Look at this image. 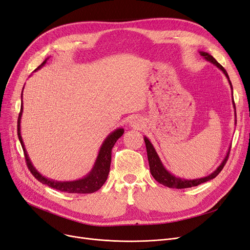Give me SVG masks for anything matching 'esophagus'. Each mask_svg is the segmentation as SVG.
<instances>
[{
	"mask_svg": "<svg viewBox=\"0 0 250 250\" xmlns=\"http://www.w3.org/2000/svg\"><path fill=\"white\" fill-rule=\"evenodd\" d=\"M129 125H130L133 128L139 129L143 125L141 118L140 117H133V118H131L130 121H129Z\"/></svg>",
	"mask_w": 250,
	"mask_h": 250,
	"instance_id": "esophagus-1",
	"label": "esophagus"
}]
</instances>
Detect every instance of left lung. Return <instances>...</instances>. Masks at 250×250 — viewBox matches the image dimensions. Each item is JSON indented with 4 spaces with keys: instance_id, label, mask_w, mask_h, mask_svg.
<instances>
[{
    "instance_id": "1",
    "label": "left lung",
    "mask_w": 250,
    "mask_h": 250,
    "mask_svg": "<svg viewBox=\"0 0 250 250\" xmlns=\"http://www.w3.org/2000/svg\"><path fill=\"white\" fill-rule=\"evenodd\" d=\"M201 56H203L207 61L211 62L212 64H214L215 66H217L219 69L225 73V75L228 77V81H229V83L230 85V89L231 91H233V85H231V83L229 81V74L227 72V70L223 68L216 60H215L211 55H209L208 53H205V51H200ZM234 99V98H233ZM233 104H234V108L236 109V106H235V102L233 101ZM236 124H237V121H236ZM145 140V144H146V149H147V154H148V160H149V166H150V171L152 176L154 177V179L157 181V182H159L160 184L165 185L168 188H177V189H182V188H189V187H193V186H197L200 185L202 183H205V182H208V181L214 179L215 177H216L221 169L223 168V167L226 166V163L229 159V151H230V148L229 150L228 151L227 153V156L225 157V159H223V161L221 162V165L215 169L213 173L207 177H204V178H200V179H194V180H186V179H182V178H178L174 175H171L170 173H168V171L166 169V167H163L162 162L158 156V154L156 153V151H155L153 145L150 143V141L147 139V137H144Z\"/></svg>"
}]
</instances>
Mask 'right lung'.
<instances>
[{"mask_svg": "<svg viewBox=\"0 0 250 250\" xmlns=\"http://www.w3.org/2000/svg\"><path fill=\"white\" fill-rule=\"evenodd\" d=\"M47 61V59L43 62L37 69L41 68ZM22 97V94H21ZM22 114V103L21 105V113L19 115V120H17V135H19L20 142L21 144V147L24 153V158L27 161V166L32 173V175L35 177L39 182L42 184H45L51 188L57 189V190L68 192V193H93L97 191L98 189L102 187V185L105 183L107 179L109 167H110V160H111V149L115 146L116 142L121 137L124 133L123 128H118L114 132H111L105 141L103 142L101 148L99 150L97 159L95 161L93 168L91 169L90 173L83 179L76 180V181H68V182H60V181H54L43 177L37 169L33 167L32 162L28 156V153L25 151L24 145L21 135V119Z\"/></svg>", "mask_w": 250, "mask_h": 250, "instance_id": "add662e5", "label": "right lung"}]
</instances>
